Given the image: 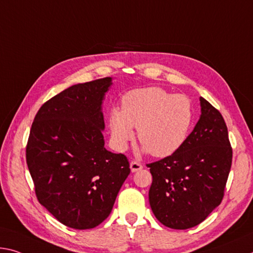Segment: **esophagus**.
<instances>
[{
  "label": "esophagus",
  "mask_w": 253,
  "mask_h": 253,
  "mask_svg": "<svg viewBox=\"0 0 253 253\" xmlns=\"http://www.w3.org/2000/svg\"><path fill=\"white\" fill-rule=\"evenodd\" d=\"M129 167H130L131 172H136V171L141 170L142 168H143L141 163H138V162H136V161H131L130 164H129Z\"/></svg>",
  "instance_id": "1"
}]
</instances>
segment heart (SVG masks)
<instances>
[{"label": "heart", "instance_id": "obj_1", "mask_svg": "<svg viewBox=\"0 0 253 253\" xmlns=\"http://www.w3.org/2000/svg\"><path fill=\"white\" fill-rule=\"evenodd\" d=\"M192 119L194 110L186 95L148 86L124 95L122 110L115 108L110 112L109 127L112 141L119 150L134 138L133 128H137L143 151L156 158H167L187 141Z\"/></svg>", "mask_w": 253, "mask_h": 253}]
</instances>
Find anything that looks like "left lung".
I'll list each match as a JSON object with an SVG mask.
<instances>
[{
	"mask_svg": "<svg viewBox=\"0 0 253 253\" xmlns=\"http://www.w3.org/2000/svg\"><path fill=\"white\" fill-rule=\"evenodd\" d=\"M200 117L174 154L147 164L153 177L148 199L155 217L174 230L198 225L220 202L232 147L220 112L200 97Z\"/></svg>",
	"mask_w": 253,
	"mask_h": 253,
	"instance_id": "obj_1",
	"label": "left lung"
}]
</instances>
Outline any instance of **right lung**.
<instances>
[{"label":"right lung","mask_w":253,"mask_h":253,"mask_svg":"<svg viewBox=\"0 0 253 253\" xmlns=\"http://www.w3.org/2000/svg\"><path fill=\"white\" fill-rule=\"evenodd\" d=\"M112 78L79 83L48 100L30 129L26 156L39 203L64 225L98 226L129 174L124 154L105 147L102 103Z\"/></svg>","instance_id":"right-lung-1"}]
</instances>
